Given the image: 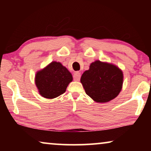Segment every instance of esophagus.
I'll return each mask as SVG.
<instances>
[{
  "label": "esophagus",
  "mask_w": 151,
  "mask_h": 151,
  "mask_svg": "<svg viewBox=\"0 0 151 151\" xmlns=\"http://www.w3.org/2000/svg\"><path fill=\"white\" fill-rule=\"evenodd\" d=\"M80 77H81V74H80V72L77 71L74 73L73 79H74V80H76V81H79L80 79Z\"/></svg>",
  "instance_id": "34e87169"
}]
</instances>
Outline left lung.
Listing matches in <instances>:
<instances>
[{
  "instance_id": "obj_1",
  "label": "left lung",
  "mask_w": 151,
  "mask_h": 151,
  "mask_svg": "<svg viewBox=\"0 0 151 151\" xmlns=\"http://www.w3.org/2000/svg\"><path fill=\"white\" fill-rule=\"evenodd\" d=\"M123 80V72L118 67L98 60L91 63L80 78L86 93L98 103L116 98L122 88Z\"/></svg>"
}]
</instances>
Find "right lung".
Segmentation results:
<instances>
[{
	"instance_id": "right-lung-1",
	"label": "right lung",
	"mask_w": 151,
	"mask_h": 151,
	"mask_svg": "<svg viewBox=\"0 0 151 151\" xmlns=\"http://www.w3.org/2000/svg\"><path fill=\"white\" fill-rule=\"evenodd\" d=\"M73 76L59 62L53 61L35 75V84L43 98L53 99L66 91Z\"/></svg>"
}]
</instances>
